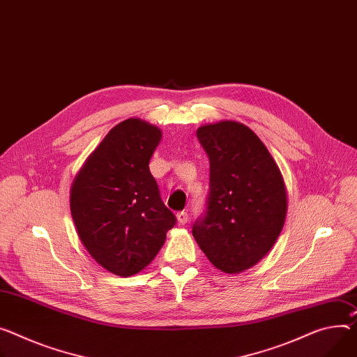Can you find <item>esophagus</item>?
Returning a JSON list of instances; mask_svg holds the SVG:
<instances>
[{"label":"esophagus","mask_w":357,"mask_h":357,"mask_svg":"<svg viewBox=\"0 0 357 357\" xmlns=\"http://www.w3.org/2000/svg\"><path fill=\"white\" fill-rule=\"evenodd\" d=\"M177 220L180 225H185L188 222V214L187 211H178L177 213Z\"/></svg>","instance_id":"esophagus-1"}]
</instances>
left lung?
<instances>
[{
	"instance_id": "obj_1",
	"label": "left lung",
	"mask_w": 357,
	"mask_h": 357,
	"mask_svg": "<svg viewBox=\"0 0 357 357\" xmlns=\"http://www.w3.org/2000/svg\"><path fill=\"white\" fill-rule=\"evenodd\" d=\"M197 139L210 161V191L193 236L213 266L240 273L270 252L284 226V180L248 126L207 124L197 130Z\"/></svg>"
}]
</instances>
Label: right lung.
Segmentation results:
<instances>
[{
    "instance_id": "add662e5",
    "label": "right lung",
    "mask_w": 357,
    "mask_h": 357,
    "mask_svg": "<svg viewBox=\"0 0 357 357\" xmlns=\"http://www.w3.org/2000/svg\"><path fill=\"white\" fill-rule=\"evenodd\" d=\"M160 140L155 126L124 120L109 130L71 185L70 208L81 243L121 278L151 263L176 225L149 167Z\"/></svg>"
}]
</instances>
